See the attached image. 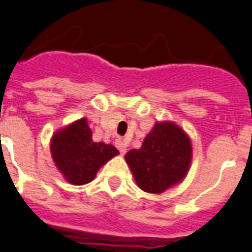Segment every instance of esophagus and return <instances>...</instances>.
Segmentation results:
<instances>
[{
    "label": "esophagus",
    "mask_w": 252,
    "mask_h": 252,
    "mask_svg": "<svg viewBox=\"0 0 252 252\" xmlns=\"http://www.w3.org/2000/svg\"><path fill=\"white\" fill-rule=\"evenodd\" d=\"M115 145H116V147H118V150H119V151H120V154H122V155H124V154H126V141H124V139H122V138L116 139Z\"/></svg>",
    "instance_id": "esophagus-1"
}]
</instances>
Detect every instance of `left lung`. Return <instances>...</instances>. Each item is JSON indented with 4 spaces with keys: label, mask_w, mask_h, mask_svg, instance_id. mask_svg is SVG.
<instances>
[{
    "label": "left lung",
    "mask_w": 252,
    "mask_h": 252,
    "mask_svg": "<svg viewBox=\"0 0 252 252\" xmlns=\"http://www.w3.org/2000/svg\"><path fill=\"white\" fill-rule=\"evenodd\" d=\"M191 158V139L172 122L155 123L141 149L126 154L137 186L149 193H162L181 183L187 175Z\"/></svg>",
    "instance_id": "1"
}]
</instances>
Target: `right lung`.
Wrapping results in <instances>:
<instances>
[{
  "label": "right lung",
  "mask_w": 252,
  "mask_h": 252,
  "mask_svg": "<svg viewBox=\"0 0 252 252\" xmlns=\"http://www.w3.org/2000/svg\"><path fill=\"white\" fill-rule=\"evenodd\" d=\"M50 147L55 165L69 183L75 186L94 181L98 169L119 154L113 145L94 142L86 118L58 130Z\"/></svg>",
  "instance_id": "right-lung-1"
}]
</instances>
